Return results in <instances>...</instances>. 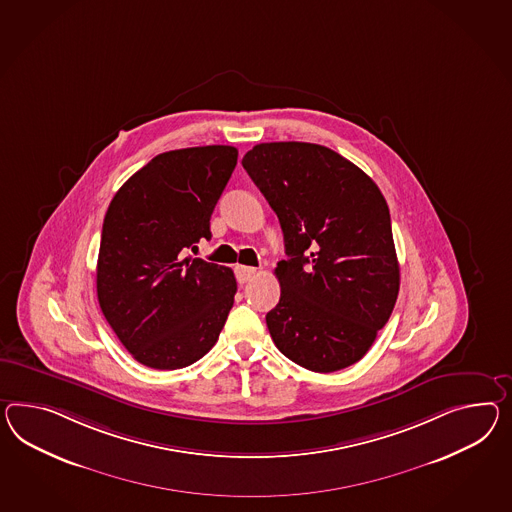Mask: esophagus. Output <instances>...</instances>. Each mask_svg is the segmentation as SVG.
Here are the masks:
<instances>
[{"instance_id":"obj_1","label":"esophagus","mask_w":512,"mask_h":512,"mask_svg":"<svg viewBox=\"0 0 512 512\" xmlns=\"http://www.w3.org/2000/svg\"><path fill=\"white\" fill-rule=\"evenodd\" d=\"M256 275V269L254 267H245V265H237L236 267V278L239 284H245L249 282L252 276Z\"/></svg>"}]
</instances>
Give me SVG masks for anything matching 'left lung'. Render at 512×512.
<instances>
[{
    "instance_id": "8db88e82",
    "label": "left lung",
    "mask_w": 512,
    "mask_h": 512,
    "mask_svg": "<svg viewBox=\"0 0 512 512\" xmlns=\"http://www.w3.org/2000/svg\"><path fill=\"white\" fill-rule=\"evenodd\" d=\"M243 167L280 221L288 260L280 301L265 315L278 351L317 373L353 366L399 293L390 210L349 159L312 143H262Z\"/></svg>"
}]
</instances>
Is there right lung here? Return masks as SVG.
Returning a JSON list of instances; mask_svg holds the SVG:
<instances>
[{
	"instance_id": "add662e5",
	"label": "right lung",
	"mask_w": 512,
	"mask_h": 512,
	"mask_svg": "<svg viewBox=\"0 0 512 512\" xmlns=\"http://www.w3.org/2000/svg\"><path fill=\"white\" fill-rule=\"evenodd\" d=\"M234 146L163 152L122 185L105 213L96 291L109 327L137 362L191 366L219 340L234 271L191 258L236 169Z\"/></svg>"
}]
</instances>
